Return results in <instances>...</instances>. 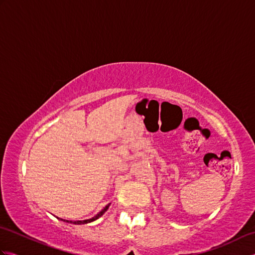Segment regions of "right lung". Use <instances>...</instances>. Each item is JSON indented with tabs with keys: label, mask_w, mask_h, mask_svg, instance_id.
Here are the masks:
<instances>
[{
	"label": "right lung",
	"mask_w": 255,
	"mask_h": 255,
	"mask_svg": "<svg viewBox=\"0 0 255 255\" xmlns=\"http://www.w3.org/2000/svg\"><path fill=\"white\" fill-rule=\"evenodd\" d=\"M110 205L111 204H108L107 206H105L104 208H103L99 214H96L94 217H92V218H90V219H85V220H78V221H72V220H66V219H61V218H58V219H60L61 221H64V223H68V224H73V225H84V224H90V223H92V221H95L96 219H99L100 217H102L103 215H104L106 211H107V209H108V207H110Z\"/></svg>",
	"instance_id": "obj_1"
}]
</instances>
